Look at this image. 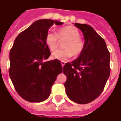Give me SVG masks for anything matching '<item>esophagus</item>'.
<instances>
[{
	"instance_id": "esophagus-1",
	"label": "esophagus",
	"mask_w": 121,
	"mask_h": 121,
	"mask_svg": "<svg viewBox=\"0 0 121 121\" xmlns=\"http://www.w3.org/2000/svg\"><path fill=\"white\" fill-rule=\"evenodd\" d=\"M61 65H62V67H64L65 65V61H61Z\"/></svg>"
}]
</instances>
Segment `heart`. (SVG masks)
<instances>
[{
	"instance_id": "obj_1",
	"label": "heart",
	"mask_w": 121,
	"mask_h": 121,
	"mask_svg": "<svg viewBox=\"0 0 121 121\" xmlns=\"http://www.w3.org/2000/svg\"><path fill=\"white\" fill-rule=\"evenodd\" d=\"M58 38L67 39L63 44V49L56 50L52 54L54 59L60 61H66L72 55L77 56L83 51L84 42L80 38V32L74 26H66L60 29L56 34L54 31H49L46 35V44L50 50H54L58 45Z\"/></svg>"
}]
</instances>
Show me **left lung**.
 Listing matches in <instances>:
<instances>
[{"instance_id":"obj_1","label":"left lung","mask_w":121,"mask_h":121,"mask_svg":"<svg viewBox=\"0 0 121 121\" xmlns=\"http://www.w3.org/2000/svg\"><path fill=\"white\" fill-rule=\"evenodd\" d=\"M75 26L83 34L84 48L77 59L63 67L67 76L64 85L70 100L87 104L96 99L104 88L110 73V56L104 40L92 27L77 23Z\"/></svg>"}]
</instances>
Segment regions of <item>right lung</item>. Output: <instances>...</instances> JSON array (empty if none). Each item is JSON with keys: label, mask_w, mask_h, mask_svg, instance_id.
<instances>
[{"label": "right lung", "mask_w": 121, "mask_h": 121, "mask_svg": "<svg viewBox=\"0 0 121 121\" xmlns=\"http://www.w3.org/2000/svg\"><path fill=\"white\" fill-rule=\"evenodd\" d=\"M60 21L40 19L17 35L10 50L9 76L17 92L30 102L46 100L58 74L63 71L60 60L45 61L50 56L45 38L50 27Z\"/></svg>", "instance_id": "1"}]
</instances>
